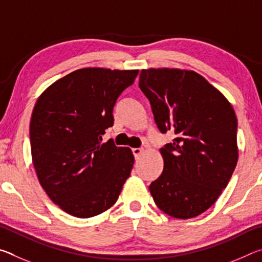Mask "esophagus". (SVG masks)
<instances>
[{"mask_svg":"<svg viewBox=\"0 0 262 262\" xmlns=\"http://www.w3.org/2000/svg\"><path fill=\"white\" fill-rule=\"evenodd\" d=\"M142 152H143V149H142V148H134V149H133V154H134L135 157H139Z\"/></svg>","mask_w":262,"mask_h":262,"instance_id":"esophagus-1","label":"esophagus"}]
</instances>
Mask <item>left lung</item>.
I'll list each match as a JSON object with an SVG mask.
<instances>
[{
  "mask_svg": "<svg viewBox=\"0 0 262 262\" xmlns=\"http://www.w3.org/2000/svg\"><path fill=\"white\" fill-rule=\"evenodd\" d=\"M139 86L158 129L176 134L161 149L164 168L150 193L165 214L193 219L214 205L237 165L236 113L222 92L193 70L142 69Z\"/></svg>",
  "mask_w": 262,
  "mask_h": 262,
  "instance_id": "obj_1",
  "label": "left lung"
}]
</instances>
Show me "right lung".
Returning <instances> with one entry per match:
<instances>
[{"label":"right lung","instance_id":"obj_1","mask_svg":"<svg viewBox=\"0 0 262 262\" xmlns=\"http://www.w3.org/2000/svg\"><path fill=\"white\" fill-rule=\"evenodd\" d=\"M139 70L82 68L48 86L34 105L31 154L38 180L67 214L89 219L117 202L134 165L128 147L103 135L118 97Z\"/></svg>","mask_w":262,"mask_h":262}]
</instances>
